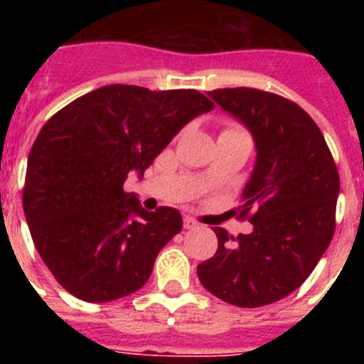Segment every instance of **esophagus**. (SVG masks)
Returning a JSON list of instances; mask_svg holds the SVG:
<instances>
[{"label":"esophagus","mask_w":364,"mask_h":364,"mask_svg":"<svg viewBox=\"0 0 364 364\" xmlns=\"http://www.w3.org/2000/svg\"><path fill=\"white\" fill-rule=\"evenodd\" d=\"M198 222L195 220L193 217H184V228L186 230H193V228H197Z\"/></svg>","instance_id":"1"}]
</instances>
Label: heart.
<instances>
[{
    "label": "heart",
    "mask_w": 364,
    "mask_h": 364,
    "mask_svg": "<svg viewBox=\"0 0 364 364\" xmlns=\"http://www.w3.org/2000/svg\"><path fill=\"white\" fill-rule=\"evenodd\" d=\"M224 131H242V129H240V127H237V125H228Z\"/></svg>",
    "instance_id": "b5f03b06"
}]
</instances>
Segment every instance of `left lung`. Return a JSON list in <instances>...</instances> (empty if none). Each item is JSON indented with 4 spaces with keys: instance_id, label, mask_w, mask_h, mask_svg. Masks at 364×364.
I'll list each match as a JSON object with an SVG mask.
<instances>
[{
    "instance_id": "1",
    "label": "left lung",
    "mask_w": 364,
    "mask_h": 364,
    "mask_svg": "<svg viewBox=\"0 0 364 364\" xmlns=\"http://www.w3.org/2000/svg\"><path fill=\"white\" fill-rule=\"evenodd\" d=\"M210 96L255 138L257 164L237 215L253 231L233 237L215 228L218 250L198 264V279L235 306H266L297 290L326 252L339 173L317 124L291 100L252 87Z\"/></svg>"
}]
</instances>
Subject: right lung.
<instances>
[{
    "label": "right lung",
    "instance_id": "right-lung-1",
    "mask_svg": "<svg viewBox=\"0 0 364 364\" xmlns=\"http://www.w3.org/2000/svg\"><path fill=\"white\" fill-rule=\"evenodd\" d=\"M215 107L195 89L105 85L53 114L28 153L23 211L50 273L74 297L107 302L140 290L182 230L173 208L124 191L191 118Z\"/></svg>",
    "mask_w": 364,
    "mask_h": 364
}]
</instances>
